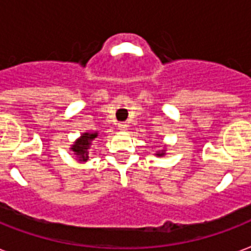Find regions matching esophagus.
Returning <instances> with one entry per match:
<instances>
[{
    "label": "esophagus",
    "mask_w": 251,
    "mask_h": 251,
    "mask_svg": "<svg viewBox=\"0 0 251 251\" xmlns=\"http://www.w3.org/2000/svg\"><path fill=\"white\" fill-rule=\"evenodd\" d=\"M118 127H120V130H122V131H125V130L127 129V124H126V122H121V124H118Z\"/></svg>",
    "instance_id": "obj_1"
}]
</instances>
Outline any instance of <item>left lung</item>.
Listing matches in <instances>:
<instances>
[{"instance_id": "1", "label": "left lung", "mask_w": 251, "mask_h": 251, "mask_svg": "<svg viewBox=\"0 0 251 251\" xmlns=\"http://www.w3.org/2000/svg\"><path fill=\"white\" fill-rule=\"evenodd\" d=\"M156 155H158V156H162V155H164V151H162V152H158V154H156Z\"/></svg>"}]
</instances>
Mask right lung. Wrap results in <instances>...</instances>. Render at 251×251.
Masks as SVG:
<instances>
[{
	"label": "right lung",
	"instance_id": "right-lung-1",
	"mask_svg": "<svg viewBox=\"0 0 251 251\" xmlns=\"http://www.w3.org/2000/svg\"><path fill=\"white\" fill-rule=\"evenodd\" d=\"M95 138H97V133H84L81 134V137H80L76 142L72 145L71 147V150L74 151L75 155H77V159L80 162H87L88 160V154H89V147L92 145V141Z\"/></svg>",
	"mask_w": 251,
	"mask_h": 251
}]
</instances>
